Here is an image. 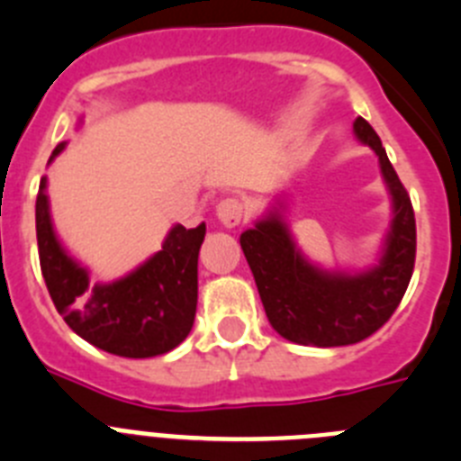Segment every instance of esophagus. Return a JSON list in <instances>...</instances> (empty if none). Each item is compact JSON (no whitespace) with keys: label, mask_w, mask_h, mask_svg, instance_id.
Here are the masks:
<instances>
[{"label":"esophagus","mask_w":461,"mask_h":461,"mask_svg":"<svg viewBox=\"0 0 461 461\" xmlns=\"http://www.w3.org/2000/svg\"><path fill=\"white\" fill-rule=\"evenodd\" d=\"M247 217V205L240 198H223L217 205V219L226 228H235Z\"/></svg>","instance_id":"1"}]
</instances>
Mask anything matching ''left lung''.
I'll use <instances>...</instances> for the list:
<instances>
[{
    "label": "left lung",
    "mask_w": 461,
    "mask_h": 461,
    "mask_svg": "<svg viewBox=\"0 0 461 461\" xmlns=\"http://www.w3.org/2000/svg\"><path fill=\"white\" fill-rule=\"evenodd\" d=\"M353 131L376 152L393 195V223L378 266L365 272H328L309 263L293 242L284 214L272 207L240 235L267 321L284 339L303 346H348L367 339L399 307L415 263V214L404 185L367 120Z\"/></svg>",
    "instance_id": "obj_1"
}]
</instances>
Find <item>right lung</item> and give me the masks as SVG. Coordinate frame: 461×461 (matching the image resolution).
Wrapping results in <instances>:
<instances>
[{"mask_svg": "<svg viewBox=\"0 0 461 461\" xmlns=\"http://www.w3.org/2000/svg\"><path fill=\"white\" fill-rule=\"evenodd\" d=\"M64 149L57 145L50 161ZM46 177L36 195L41 272L68 328L105 353L154 357L173 351L191 332L198 303V251L205 223L173 226L161 251L110 284H89V272L64 251L55 235Z\"/></svg>", "mask_w": 461, "mask_h": 461, "instance_id": "1", "label": "right lung"}]
</instances>
